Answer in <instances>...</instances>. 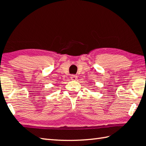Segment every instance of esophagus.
Returning a JSON list of instances; mask_svg holds the SVG:
<instances>
[{
	"label": "esophagus",
	"mask_w": 146,
	"mask_h": 146,
	"mask_svg": "<svg viewBox=\"0 0 146 146\" xmlns=\"http://www.w3.org/2000/svg\"><path fill=\"white\" fill-rule=\"evenodd\" d=\"M70 78L71 80H74V81H75V80H76L77 78H78V76L75 75H72L70 76Z\"/></svg>",
	"instance_id": "1"
}]
</instances>
